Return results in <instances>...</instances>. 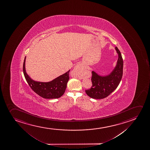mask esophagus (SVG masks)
I'll list each match as a JSON object with an SVG mask.
<instances>
[{"label": "esophagus", "mask_w": 150, "mask_h": 150, "mask_svg": "<svg viewBox=\"0 0 150 150\" xmlns=\"http://www.w3.org/2000/svg\"><path fill=\"white\" fill-rule=\"evenodd\" d=\"M74 70H75V71L80 73V72H82L83 68H82V67L80 64H78L74 67Z\"/></svg>", "instance_id": "esophagus-1"}]
</instances>
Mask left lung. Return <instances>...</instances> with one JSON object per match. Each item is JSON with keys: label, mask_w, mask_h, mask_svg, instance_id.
I'll list each match as a JSON object with an SVG mask.
<instances>
[{"label": "left lung", "mask_w": 150, "mask_h": 150, "mask_svg": "<svg viewBox=\"0 0 150 150\" xmlns=\"http://www.w3.org/2000/svg\"><path fill=\"white\" fill-rule=\"evenodd\" d=\"M118 54L117 62L114 69L107 76L98 75L92 71V85L90 89L85 90L88 96L94 99H103L110 95L116 89L122 80L123 73V60L117 47H115Z\"/></svg>", "instance_id": "left-lung-1"}]
</instances>
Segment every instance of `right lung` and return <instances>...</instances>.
<instances>
[{
  "mask_svg": "<svg viewBox=\"0 0 150 150\" xmlns=\"http://www.w3.org/2000/svg\"><path fill=\"white\" fill-rule=\"evenodd\" d=\"M25 59L26 57L24 58L23 65V71L26 82L34 92L46 99L58 98L64 94L69 79L70 70L50 82H37L32 80L26 74L25 67Z\"/></svg>",
  "mask_w": 150,
  "mask_h": 150,
  "instance_id": "add662e5",
  "label": "right lung"
}]
</instances>
